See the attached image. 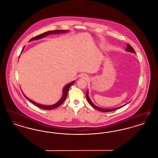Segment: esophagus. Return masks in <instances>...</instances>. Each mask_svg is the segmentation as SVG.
I'll return each mask as SVG.
<instances>
[{"instance_id": "34e87169", "label": "esophagus", "mask_w": 158, "mask_h": 158, "mask_svg": "<svg viewBox=\"0 0 158 158\" xmlns=\"http://www.w3.org/2000/svg\"><path fill=\"white\" fill-rule=\"evenodd\" d=\"M80 77L81 79H84V80H88L89 79L88 76L86 75V74H82L81 76H80Z\"/></svg>"}]
</instances>
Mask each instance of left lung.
Wrapping results in <instances>:
<instances>
[{
	"instance_id": "obj_1",
	"label": "left lung",
	"mask_w": 158,
	"mask_h": 158,
	"mask_svg": "<svg viewBox=\"0 0 158 158\" xmlns=\"http://www.w3.org/2000/svg\"><path fill=\"white\" fill-rule=\"evenodd\" d=\"M126 52H131V53H135V50L133 49V48L131 45H130L129 44H127V47H126ZM86 99H87L88 101L89 102V104H90L92 107H94L95 109L98 110L99 111H102V112H110V111H113L116 110H117V109L120 108L122 107V106H124V105H127L128 103V102L127 104H126L125 105H122V106H118V107H117V108H111V109H106V108H100V107H99L98 106L95 105V104L92 102V101L90 100V98L89 97L88 90H87V92H86Z\"/></svg>"
}]
</instances>
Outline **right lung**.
Returning <instances> with one entry per match:
<instances>
[{
	"instance_id": "1",
	"label": "right lung",
	"mask_w": 158,
	"mask_h": 158,
	"mask_svg": "<svg viewBox=\"0 0 158 158\" xmlns=\"http://www.w3.org/2000/svg\"><path fill=\"white\" fill-rule=\"evenodd\" d=\"M68 31H69L68 30H59L50 31H47V32H45L44 33L41 34H40V35H38V36H36V37H34L31 38L30 40V41H34V40H38L41 39V38H44L45 37H46L47 35H51V34H63V33L68 32ZM23 48H24V47H23ZM75 82V81H72V82H71L69 83L66 86H64V87L63 88V91H62V92H63V94H62V96H61V97L60 98V100H59L57 102H56V104H53V105H45L38 104L37 102H35V101L31 100L30 98H28L25 95H24V94H23V95H24V97H25V98H27L28 100H29L32 103H33L34 105H37L38 107L40 108H42V109H44V110H53V109H54V108H56L59 106L60 105H61V104L63 103V102L64 101V100L66 99V98L67 97L68 91H69V88Z\"/></svg>"
}]
</instances>
